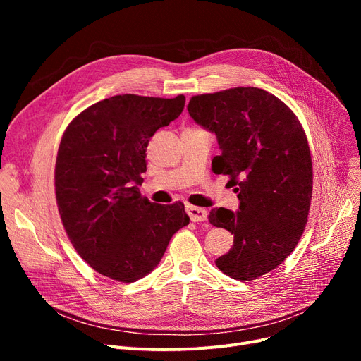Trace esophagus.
Wrapping results in <instances>:
<instances>
[{
    "label": "esophagus",
    "instance_id": "34e87169",
    "mask_svg": "<svg viewBox=\"0 0 361 361\" xmlns=\"http://www.w3.org/2000/svg\"><path fill=\"white\" fill-rule=\"evenodd\" d=\"M185 212L188 216H190V219L193 222H203L207 218L206 209H203V207L193 206V204H185Z\"/></svg>",
    "mask_w": 361,
    "mask_h": 361
}]
</instances>
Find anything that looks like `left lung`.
<instances>
[{
    "instance_id": "1",
    "label": "left lung",
    "mask_w": 361,
    "mask_h": 361,
    "mask_svg": "<svg viewBox=\"0 0 361 361\" xmlns=\"http://www.w3.org/2000/svg\"><path fill=\"white\" fill-rule=\"evenodd\" d=\"M188 114L216 135V174L237 185L238 211L212 209L209 222L234 234L233 249L215 260L238 281L256 279L290 256L305 231L313 188L306 133L272 93L234 87L193 97Z\"/></svg>"
}]
</instances>
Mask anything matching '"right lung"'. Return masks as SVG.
Returning a JSON list of instances; mask_svg holds the SVG:
<instances>
[{
    "label": "right lung",
    "mask_w": 361,
    "mask_h": 361,
    "mask_svg": "<svg viewBox=\"0 0 361 361\" xmlns=\"http://www.w3.org/2000/svg\"><path fill=\"white\" fill-rule=\"evenodd\" d=\"M184 102V94H117L86 108L64 131L55 162L56 206L75 252L104 276H146L190 222L183 203H152L137 187L149 139L180 116Z\"/></svg>",
    "instance_id": "obj_1"
}]
</instances>
